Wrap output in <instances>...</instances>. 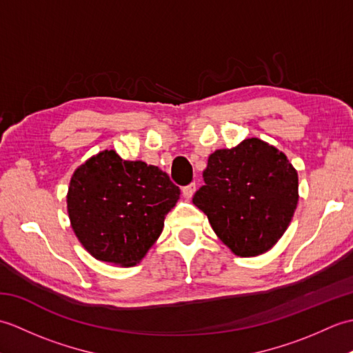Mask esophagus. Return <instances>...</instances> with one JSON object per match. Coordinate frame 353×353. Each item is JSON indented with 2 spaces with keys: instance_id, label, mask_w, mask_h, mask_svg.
Returning <instances> with one entry per match:
<instances>
[{
  "instance_id": "obj_1",
  "label": "esophagus",
  "mask_w": 353,
  "mask_h": 353,
  "mask_svg": "<svg viewBox=\"0 0 353 353\" xmlns=\"http://www.w3.org/2000/svg\"><path fill=\"white\" fill-rule=\"evenodd\" d=\"M194 192H196V183H190V185L183 186L182 194H183L185 199H191L194 196Z\"/></svg>"
}]
</instances>
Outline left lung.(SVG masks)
I'll use <instances>...</instances> for the list:
<instances>
[{
	"instance_id": "1",
	"label": "left lung",
	"mask_w": 353,
	"mask_h": 353,
	"mask_svg": "<svg viewBox=\"0 0 353 353\" xmlns=\"http://www.w3.org/2000/svg\"><path fill=\"white\" fill-rule=\"evenodd\" d=\"M203 181L192 203L236 256H258L272 249L297 208L296 168L282 152L258 138L215 150Z\"/></svg>"
}]
</instances>
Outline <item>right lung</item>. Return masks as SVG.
I'll list each match as a JSON object with an SVG mask.
<instances>
[{
    "mask_svg": "<svg viewBox=\"0 0 353 353\" xmlns=\"http://www.w3.org/2000/svg\"><path fill=\"white\" fill-rule=\"evenodd\" d=\"M179 196L167 172L104 150L74 171L66 205L74 234L95 259L132 267L159 238Z\"/></svg>",
    "mask_w": 353,
    "mask_h": 353,
    "instance_id": "1",
    "label": "right lung"
}]
</instances>
